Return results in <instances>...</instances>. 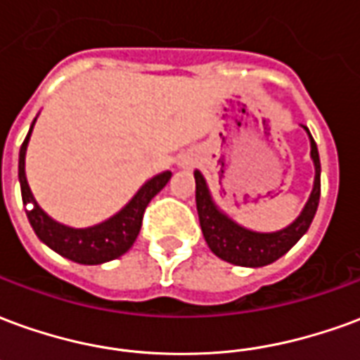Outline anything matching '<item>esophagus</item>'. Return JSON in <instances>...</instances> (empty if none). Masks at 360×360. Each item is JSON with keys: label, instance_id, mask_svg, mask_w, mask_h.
I'll return each instance as SVG.
<instances>
[{"label": "esophagus", "instance_id": "esophagus-1", "mask_svg": "<svg viewBox=\"0 0 360 360\" xmlns=\"http://www.w3.org/2000/svg\"><path fill=\"white\" fill-rule=\"evenodd\" d=\"M187 165H188V164H187Z\"/></svg>", "mask_w": 360, "mask_h": 360}]
</instances>
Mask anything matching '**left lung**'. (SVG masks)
Returning a JSON list of instances; mask_svg holds the SVG:
<instances>
[{
    "label": "left lung",
    "instance_id": "obj_1",
    "mask_svg": "<svg viewBox=\"0 0 360 360\" xmlns=\"http://www.w3.org/2000/svg\"><path fill=\"white\" fill-rule=\"evenodd\" d=\"M304 131L309 133L310 158L314 162V187H312V193L299 214V218L279 231L258 233V231H250L247 227L235 224L231 218H227L212 200L202 173L196 169V210H198L204 239L216 257L226 260L229 264L260 268V266H268L283 257L287 250L309 231L312 218L316 214L318 200H320V158H318L316 142L312 139V134L307 127H304Z\"/></svg>",
    "mask_w": 360,
    "mask_h": 360
}]
</instances>
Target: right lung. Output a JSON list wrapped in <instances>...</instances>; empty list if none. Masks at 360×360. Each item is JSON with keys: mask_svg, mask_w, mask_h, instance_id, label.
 <instances>
[{"mask_svg": "<svg viewBox=\"0 0 360 360\" xmlns=\"http://www.w3.org/2000/svg\"><path fill=\"white\" fill-rule=\"evenodd\" d=\"M36 121V119H34ZM34 121L30 125L27 139L22 142L19 152V181H20V195L22 202L32 204V210H27L28 221L38 235V239L46 243L51 250H56L61 257L69 258L79 264H103L110 262L113 258H119L125 255L127 250L133 247V243L139 237L142 226V216L148 202L154 196L167 185L172 179V172H164L146 181L139 193L129 200L123 210H119L115 216L105 219L102 224L84 229H75L59 224L51 219L46 212L38 206L34 196L30 193V187L27 183V173H25V156H27V146L30 141V133Z\"/></svg>", "mask_w": 360, "mask_h": 360, "instance_id": "obj_1", "label": "right lung"}]
</instances>
